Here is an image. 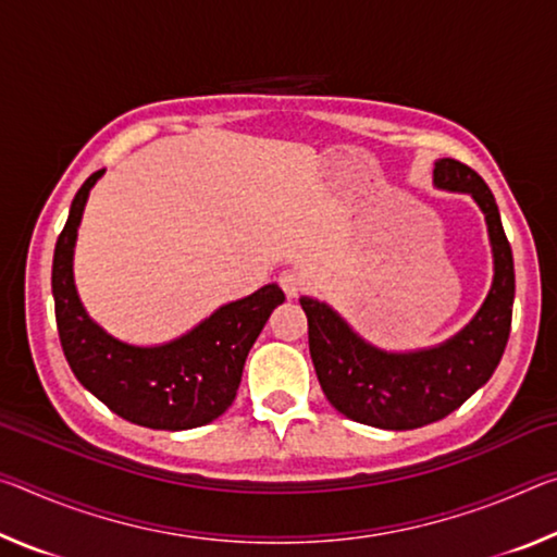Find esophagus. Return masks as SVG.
I'll return each instance as SVG.
<instances>
[{"label":"esophagus","mask_w":557,"mask_h":557,"mask_svg":"<svg viewBox=\"0 0 557 557\" xmlns=\"http://www.w3.org/2000/svg\"><path fill=\"white\" fill-rule=\"evenodd\" d=\"M280 287L285 289V295L292 299V297H297L301 289H305V277H301V272H297V270H282Z\"/></svg>","instance_id":"esophagus-1"}]
</instances>
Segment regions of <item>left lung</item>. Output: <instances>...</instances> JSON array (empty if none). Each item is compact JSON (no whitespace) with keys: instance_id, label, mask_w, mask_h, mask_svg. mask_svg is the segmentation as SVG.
<instances>
[{"instance_id":"8db88e82","label":"left lung","mask_w":557,"mask_h":557,"mask_svg":"<svg viewBox=\"0 0 557 557\" xmlns=\"http://www.w3.org/2000/svg\"><path fill=\"white\" fill-rule=\"evenodd\" d=\"M435 186L465 191L482 209L494 252V282L476 317L445 344L391 354L363 342L324 301L301 297L309 354L326 400L348 420L381 430H414L447 418L492 379L511 332L513 256L492 188L457 159L435 162Z\"/></svg>"}]
</instances>
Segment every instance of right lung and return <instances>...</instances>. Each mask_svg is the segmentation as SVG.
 Listing matches in <instances>:
<instances>
[{
    "mask_svg": "<svg viewBox=\"0 0 557 557\" xmlns=\"http://www.w3.org/2000/svg\"><path fill=\"white\" fill-rule=\"evenodd\" d=\"M106 169L90 174L71 203L55 240L51 289L59 338L75 379L100 403L135 425L191 430L209 425L231 408L245 358L272 309L285 301L265 285L203 319L191 332L162 346H132L110 336L88 317L73 282V245L90 188Z\"/></svg>",
    "mask_w": 557,
    "mask_h": 557,
    "instance_id": "1",
    "label": "right lung"
}]
</instances>
